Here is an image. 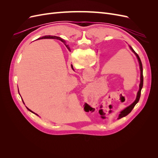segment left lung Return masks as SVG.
I'll return each mask as SVG.
<instances>
[{"mask_svg": "<svg viewBox=\"0 0 158 158\" xmlns=\"http://www.w3.org/2000/svg\"><path fill=\"white\" fill-rule=\"evenodd\" d=\"M63 43H64V40L63 41ZM130 47V49H131V51L134 52V53L135 54V55L136 56L137 59L138 60V63H139V64H140V85H139V90H138V92L137 93V96H136V100L135 102H134L130 106H128V107H127L126 109H125L124 110H123V111L121 112V113L119 114L118 115V118H121L127 116V114L128 113H130L131 112V111L132 110V109L134 108V107L135 106V105L138 102V101H139L140 99V94H141V89L142 88V86H143V69H142V62H141V60L140 59L139 56H138V55L136 53V52L134 51V49L132 48L131 46H129Z\"/></svg>", "mask_w": 158, "mask_h": 158, "instance_id": "1", "label": "left lung"}]
</instances>
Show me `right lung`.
I'll list each match as a JSON object with an SVG mask.
<instances>
[{"mask_svg":"<svg viewBox=\"0 0 158 158\" xmlns=\"http://www.w3.org/2000/svg\"><path fill=\"white\" fill-rule=\"evenodd\" d=\"M40 39V38H39ZM41 39H54V40H60V41H61L62 42H63V39H61L60 37H56V36H51V35H46V36H44V37H42ZM70 50V49H69ZM71 67H72V69H73V65H71ZM23 101V100H22ZM28 110H29V111H30L31 113H33V111H31L30 109H29L28 108H27ZM36 115H37V114H35Z\"/></svg>","mask_w":158,"mask_h":158,"instance_id":"add662e5","label":"right lung"}]
</instances>
